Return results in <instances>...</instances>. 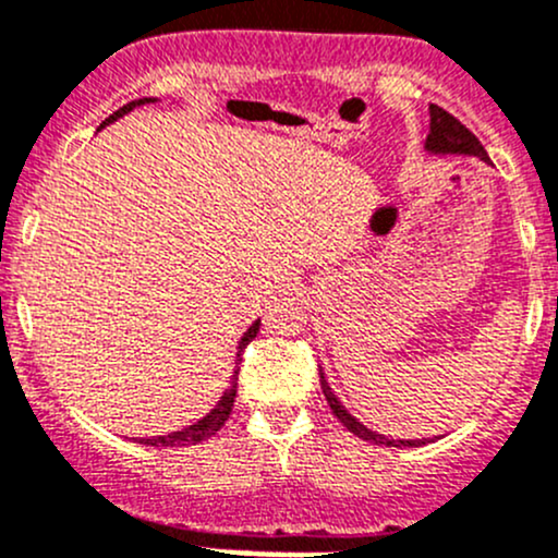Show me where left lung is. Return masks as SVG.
<instances>
[{
	"label": "left lung",
	"mask_w": 558,
	"mask_h": 558,
	"mask_svg": "<svg viewBox=\"0 0 558 558\" xmlns=\"http://www.w3.org/2000/svg\"><path fill=\"white\" fill-rule=\"evenodd\" d=\"M425 146L430 151H444V155H476V157H481V160L489 162V157H486V149L481 146V141L473 136V133L468 131V128L462 125L454 114H449L447 109L436 107V104H430V133H427ZM320 387H324V396H326L328 407H331V412L337 414V420L342 422L350 433H355L357 438H363V441L385 444V447H420V444H425V441H392V438H385V436H379V433L368 430L366 425H361L355 417H350L348 409L337 401V396L331 392V387H328L324 374H320Z\"/></svg>",
	"instance_id": "left-lung-1"
}]
</instances>
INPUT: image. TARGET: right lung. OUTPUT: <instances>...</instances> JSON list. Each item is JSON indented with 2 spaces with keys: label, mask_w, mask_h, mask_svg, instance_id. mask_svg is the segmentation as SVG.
I'll return each instance as SVG.
<instances>
[{
  "label": "right lung",
  "mask_w": 558,
  "mask_h": 558,
  "mask_svg": "<svg viewBox=\"0 0 558 558\" xmlns=\"http://www.w3.org/2000/svg\"><path fill=\"white\" fill-rule=\"evenodd\" d=\"M151 98H138V101H131V104H125V107H120L114 111V114H109L107 120L101 122V128L104 125H109L111 120H117V117H122V114H128V111H131L133 107H141V104H149ZM256 331H259V320H256L254 326L248 328V331L243 333V339H240V348H238V361H243V350L248 348V342L251 339L256 337ZM238 374H240V363H238V368H234V374H232V385L227 387V392L225 396H221V401L216 403V409L214 412L208 414V417H203L201 422H195V425H190V427H184V430H179V433H171V436H157V438H144V441L141 444H149V447H190V444H201V441H205V438H210V436H216V430H221V425H225L227 420H230V414H232V403H234V396H238Z\"/></svg>",
  "instance_id": "right-lung-1"
}]
</instances>
